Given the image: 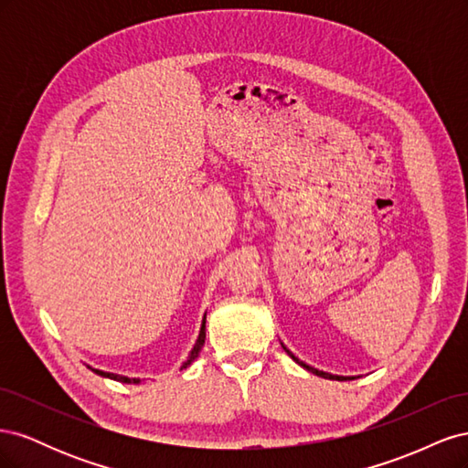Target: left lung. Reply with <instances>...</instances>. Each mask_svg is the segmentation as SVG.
I'll return each instance as SVG.
<instances>
[{"label":"left lung","instance_id":"left-lung-1","mask_svg":"<svg viewBox=\"0 0 468 468\" xmlns=\"http://www.w3.org/2000/svg\"><path fill=\"white\" fill-rule=\"evenodd\" d=\"M285 351L289 353V356H291V357H292V359H294L296 363H299V365H303V367H304V369H306V371H310V373H314V375H318V377H324V378H332V380H347V377H335V375H330V373H324V371H318V369H314V367H308V365H306V363H303V361H301L299 357H294V356H292V353H291V351H289L287 347H285Z\"/></svg>","mask_w":468,"mask_h":468}]
</instances>
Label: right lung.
Listing matches in <instances>:
<instances>
[{"label":"right lung","instance_id":"obj_1","mask_svg":"<svg viewBox=\"0 0 468 468\" xmlns=\"http://www.w3.org/2000/svg\"><path fill=\"white\" fill-rule=\"evenodd\" d=\"M203 344H205V320H203V325H201L199 339H197V344H195V347H193V351H191L189 359H187L186 363H183L181 369H187V365H191V363L197 359V356H199V351H201ZM93 373L101 375V377H107V378H115V380H121V382H134V385H138V382H140V378H129V377H121V375H112V373H103V371H99V369H93Z\"/></svg>","mask_w":468,"mask_h":468}]
</instances>
